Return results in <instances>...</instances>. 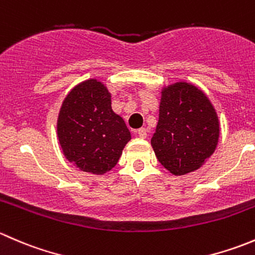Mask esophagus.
I'll use <instances>...</instances> for the list:
<instances>
[{
    "mask_svg": "<svg viewBox=\"0 0 255 255\" xmlns=\"http://www.w3.org/2000/svg\"><path fill=\"white\" fill-rule=\"evenodd\" d=\"M137 134H138V137L139 138H146V134H148V133H146V129L145 128H139V129L137 130Z\"/></svg>",
    "mask_w": 255,
    "mask_h": 255,
    "instance_id": "34e87169",
    "label": "esophagus"
}]
</instances>
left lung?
I'll return each instance as SVG.
<instances>
[{
  "mask_svg": "<svg viewBox=\"0 0 255 255\" xmlns=\"http://www.w3.org/2000/svg\"><path fill=\"white\" fill-rule=\"evenodd\" d=\"M218 137L217 112L202 90L185 81L163 87L150 143L166 170L180 176L200 169L216 150Z\"/></svg>",
  "mask_w": 255,
  "mask_h": 255,
  "instance_id": "left-lung-1",
  "label": "left lung"
}]
</instances>
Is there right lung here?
<instances>
[{"instance_id":"1","label":"right lung","mask_w":255,"mask_h":255,"mask_svg":"<svg viewBox=\"0 0 255 255\" xmlns=\"http://www.w3.org/2000/svg\"><path fill=\"white\" fill-rule=\"evenodd\" d=\"M56 132L65 158L80 170L104 175L115 168L130 132L113 112L111 94L101 81L89 79L64 99Z\"/></svg>"}]
</instances>
